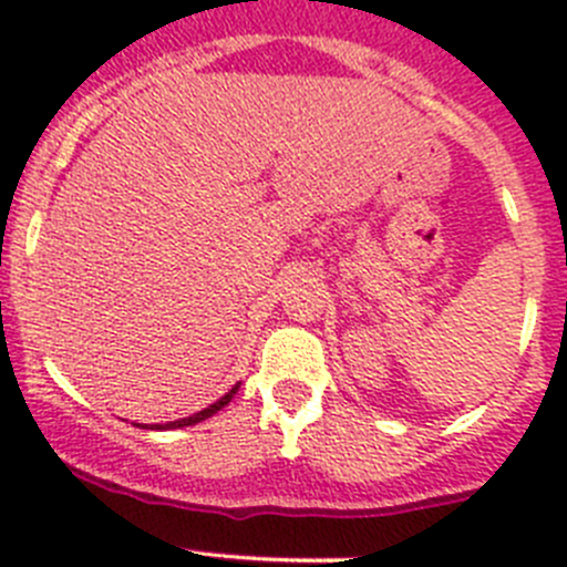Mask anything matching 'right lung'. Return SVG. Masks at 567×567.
<instances>
[{"label":"right lung","instance_id":"add662e5","mask_svg":"<svg viewBox=\"0 0 567 567\" xmlns=\"http://www.w3.org/2000/svg\"><path fill=\"white\" fill-rule=\"evenodd\" d=\"M236 392H238V384H236V386H233V390H230V392H227V394H225V398H219V400H216V403H210V405H208V409L197 411V414H192V416H183V420L167 422V425H153V427H156V431H167V427H186V425H197V422L208 420V416H214V414H216V411H221V409H225V405H227V403H230V400H233V394H236ZM140 427H142V425H140ZM145 427H147V425H145Z\"/></svg>","mask_w":567,"mask_h":567}]
</instances>
